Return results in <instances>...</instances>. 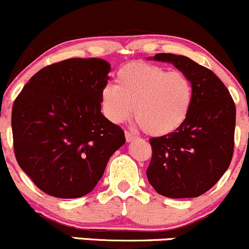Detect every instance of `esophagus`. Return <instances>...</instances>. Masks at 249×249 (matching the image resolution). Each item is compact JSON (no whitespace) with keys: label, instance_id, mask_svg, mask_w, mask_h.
Returning a JSON list of instances; mask_svg holds the SVG:
<instances>
[{"label":"esophagus","instance_id":"34e87169","mask_svg":"<svg viewBox=\"0 0 249 249\" xmlns=\"http://www.w3.org/2000/svg\"><path fill=\"white\" fill-rule=\"evenodd\" d=\"M124 135H125V140H127V142H133V140L137 139V135H134L133 133L128 132V130H125Z\"/></svg>","mask_w":249,"mask_h":249}]
</instances>
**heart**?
I'll return each mask as SVG.
<instances>
[{
    "label": "heart",
    "mask_w": 249,
    "mask_h": 249,
    "mask_svg": "<svg viewBox=\"0 0 249 249\" xmlns=\"http://www.w3.org/2000/svg\"><path fill=\"white\" fill-rule=\"evenodd\" d=\"M116 86L101 91L104 116L114 124L135 120L147 134L164 137L178 130L193 106V85L181 71L146 62L128 63L115 76Z\"/></svg>",
    "instance_id": "heart-1"
}]
</instances>
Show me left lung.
<instances>
[{
    "label": "left lung",
    "mask_w": 249,
    "mask_h": 249,
    "mask_svg": "<svg viewBox=\"0 0 249 249\" xmlns=\"http://www.w3.org/2000/svg\"><path fill=\"white\" fill-rule=\"evenodd\" d=\"M148 60L173 63L193 85V106L174 133L151 138L148 182L166 198H196L214 186L234 152L236 107L216 74L189 57L157 53Z\"/></svg>",
    "instance_id": "obj_1"
}]
</instances>
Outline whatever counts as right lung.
I'll list each match as a JSON object with an SVG mask.
<instances>
[{
	"mask_svg": "<svg viewBox=\"0 0 249 249\" xmlns=\"http://www.w3.org/2000/svg\"><path fill=\"white\" fill-rule=\"evenodd\" d=\"M110 68L102 58H68L47 66L13 104L15 157L49 196H86L125 142L124 130L101 112V91Z\"/></svg>",
	"mask_w": 249,
	"mask_h": 249,
	"instance_id": "right-lung-1",
	"label": "right lung"
}]
</instances>
